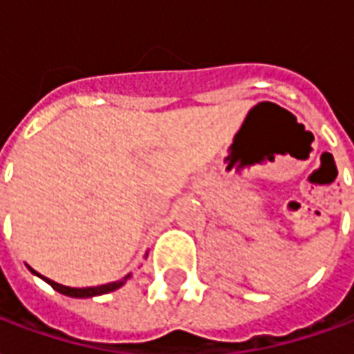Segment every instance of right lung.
<instances>
[{
    "label": "right lung",
    "mask_w": 354,
    "mask_h": 354,
    "mask_svg": "<svg viewBox=\"0 0 354 354\" xmlns=\"http://www.w3.org/2000/svg\"><path fill=\"white\" fill-rule=\"evenodd\" d=\"M30 268V266H28ZM35 276H39L41 279H44L46 283L50 285L52 289H56L57 292H62L65 297H71V298H93V297H101V295H106V292H112V290L120 289L122 285H125V281L129 279L131 274L124 277V279H120V281H112V283H104V285H97V287H82V289H77V287H65L62 283H56V281H52L48 277L41 276L39 272H35L33 268H30Z\"/></svg>",
    "instance_id": "add662e5"
}]
</instances>
